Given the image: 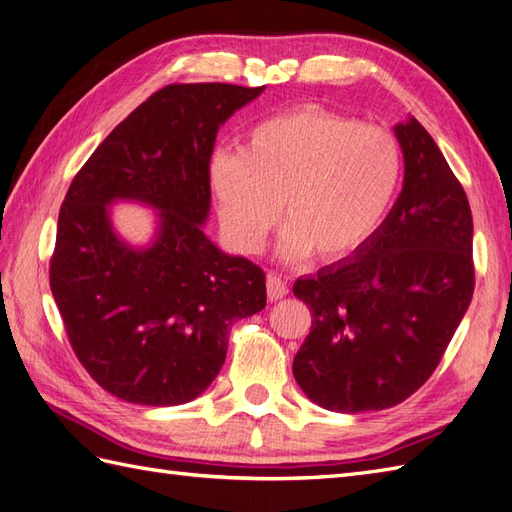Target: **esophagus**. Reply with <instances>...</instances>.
I'll return each instance as SVG.
<instances>
[{"label": "esophagus", "mask_w": 512, "mask_h": 512, "mask_svg": "<svg viewBox=\"0 0 512 512\" xmlns=\"http://www.w3.org/2000/svg\"><path fill=\"white\" fill-rule=\"evenodd\" d=\"M266 290L270 300H281L283 296H287V292H290V287H287V283L281 277H277V274H268Z\"/></svg>", "instance_id": "1"}]
</instances>
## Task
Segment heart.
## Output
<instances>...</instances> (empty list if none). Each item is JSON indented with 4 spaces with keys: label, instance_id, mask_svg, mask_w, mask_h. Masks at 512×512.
<instances>
[{
    "label": "heart",
    "instance_id": "heart-1",
    "mask_svg": "<svg viewBox=\"0 0 512 512\" xmlns=\"http://www.w3.org/2000/svg\"><path fill=\"white\" fill-rule=\"evenodd\" d=\"M402 151L391 131L324 110L270 116L240 153H218L209 179L233 244L257 253L277 225L281 253L346 259L372 238L396 196Z\"/></svg>",
    "mask_w": 512,
    "mask_h": 512
}]
</instances>
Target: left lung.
I'll return each mask as SVG.
<instances>
[{
	"instance_id": "obj_1",
	"label": "left lung",
	"mask_w": 512,
	"mask_h": 512,
	"mask_svg": "<svg viewBox=\"0 0 512 512\" xmlns=\"http://www.w3.org/2000/svg\"><path fill=\"white\" fill-rule=\"evenodd\" d=\"M404 186L355 255L294 283L311 331L296 383L337 413L396 406L435 372L474 296L467 194L417 119L396 125Z\"/></svg>"
}]
</instances>
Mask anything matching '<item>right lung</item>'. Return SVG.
Segmentation results:
<instances>
[{"mask_svg": "<svg viewBox=\"0 0 512 512\" xmlns=\"http://www.w3.org/2000/svg\"><path fill=\"white\" fill-rule=\"evenodd\" d=\"M266 86L170 84L112 129L71 181L49 285L71 348L112 396L186 404L212 385L233 322L266 307V274L207 238L220 125ZM160 208L151 247L113 233L107 205Z\"/></svg>", "mask_w": 512, "mask_h": 512, "instance_id": "add662e5", "label": "right lung"}]
</instances>
